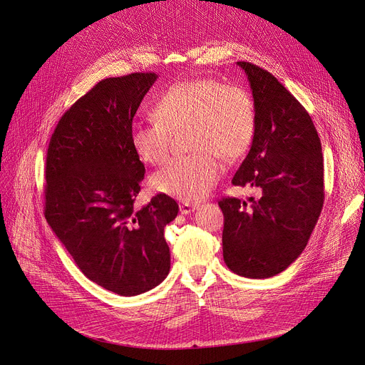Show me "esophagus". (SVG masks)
<instances>
[{
    "label": "esophagus",
    "mask_w": 365,
    "mask_h": 365,
    "mask_svg": "<svg viewBox=\"0 0 365 365\" xmlns=\"http://www.w3.org/2000/svg\"><path fill=\"white\" fill-rule=\"evenodd\" d=\"M197 207H198V205H195V203H181L180 212H181V215H188V213L194 212Z\"/></svg>",
    "instance_id": "1"
}]
</instances>
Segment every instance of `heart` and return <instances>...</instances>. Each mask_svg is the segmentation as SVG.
<instances>
[{
	"instance_id": "b5f03b06",
	"label": "heart",
	"mask_w": 365,
	"mask_h": 365,
	"mask_svg": "<svg viewBox=\"0 0 365 365\" xmlns=\"http://www.w3.org/2000/svg\"><path fill=\"white\" fill-rule=\"evenodd\" d=\"M153 121L136 125L132 146L142 162L158 165L170 150V133L187 126L197 152L170 159L150 177L155 191L184 201L205 197L219 180L225 159L245 153L252 143L257 114L252 97L215 78L185 79L162 91L152 106Z\"/></svg>"
}]
</instances>
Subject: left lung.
<instances>
[{
  "label": "left lung",
  "instance_id": "1",
  "mask_svg": "<svg viewBox=\"0 0 365 365\" xmlns=\"http://www.w3.org/2000/svg\"><path fill=\"white\" fill-rule=\"evenodd\" d=\"M245 71L257 114L250 153L232 184L252 187L248 205L222 198L223 259L247 278L284 271L306 248L323 198L322 145L304 107L268 71L237 62Z\"/></svg>",
  "mask_w": 365,
  "mask_h": 365
}]
</instances>
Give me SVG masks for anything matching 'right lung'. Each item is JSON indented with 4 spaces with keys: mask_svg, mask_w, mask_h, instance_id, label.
<instances>
[{
    "mask_svg": "<svg viewBox=\"0 0 365 365\" xmlns=\"http://www.w3.org/2000/svg\"><path fill=\"white\" fill-rule=\"evenodd\" d=\"M158 75L106 78L59 120L46 156L45 217L83 274L118 296L164 281L171 255L165 226L178 205L158 194L135 209L145 165L132 121Z\"/></svg>",
    "mask_w": 365,
    "mask_h": 365,
    "instance_id": "obj_1",
    "label": "right lung"
}]
</instances>
